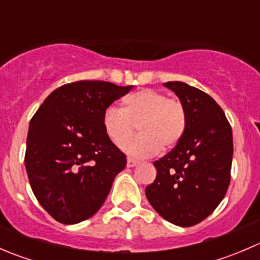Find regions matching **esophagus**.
Returning a JSON list of instances; mask_svg holds the SVG:
<instances>
[{"label": "esophagus", "mask_w": 260, "mask_h": 260, "mask_svg": "<svg viewBox=\"0 0 260 260\" xmlns=\"http://www.w3.org/2000/svg\"><path fill=\"white\" fill-rule=\"evenodd\" d=\"M137 164H138V161H136V159H133V158L127 159V167H135Z\"/></svg>", "instance_id": "esophagus-1"}]
</instances>
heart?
Masks as SVG:
<instances>
[{"label": "heart", "mask_w": 260, "mask_h": 260, "mask_svg": "<svg viewBox=\"0 0 260 260\" xmlns=\"http://www.w3.org/2000/svg\"><path fill=\"white\" fill-rule=\"evenodd\" d=\"M140 128L141 135L126 140ZM103 128L109 140L129 156L146 158L174 148L186 129V112L179 101L152 89H143L123 99V108L109 107L103 114Z\"/></svg>", "instance_id": "b5f03b06"}]
</instances>
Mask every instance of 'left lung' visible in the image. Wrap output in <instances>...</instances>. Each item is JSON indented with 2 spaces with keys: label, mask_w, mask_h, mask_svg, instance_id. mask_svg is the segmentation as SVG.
Segmentation results:
<instances>
[{
  "label": "left lung",
  "mask_w": 260,
  "mask_h": 260,
  "mask_svg": "<svg viewBox=\"0 0 260 260\" xmlns=\"http://www.w3.org/2000/svg\"><path fill=\"white\" fill-rule=\"evenodd\" d=\"M166 88L179 96L186 112V129L176 147L154 161L156 180L146 187L149 204L165 220L192 226L217 208L230 183L232 127L219 104L182 81Z\"/></svg>",
  "instance_id": "8db88e82"
}]
</instances>
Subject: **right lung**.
I'll return each instance as SVG.
<instances>
[{"instance_id":"obj_1","label":"right lung","mask_w":260,"mask_h":260,"mask_svg":"<svg viewBox=\"0 0 260 260\" xmlns=\"http://www.w3.org/2000/svg\"><path fill=\"white\" fill-rule=\"evenodd\" d=\"M101 80H81L55 89L31 119L25 167L34 195L62 224L93 216L127 165L109 140L103 114L131 90Z\"/></svg>"}]
</instances>
